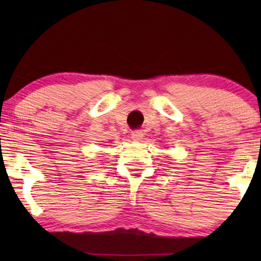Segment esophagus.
Segmentation results:
<instances>
[{"label":"esophagus","instance_id":"esophagus-1","mask_svg":"<svg viewBox=\"0 0 261 261\" xmlns=\"http://www.w3.org/2000/svg\"><path fill=\"white\" fill-rule=\"evenodd\" d=\"M142 137H144V133H142L141 130L135 129V130L132 132V138H133V140L139 141V140H141Z\"/></svg>","mask_w":261,"mask_h":261}]
</instances>
